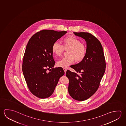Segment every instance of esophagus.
Masks as SVG:
<instances>
[{
    "label": "esophagus",
    "mask_w": 126,
    "mask_h": 126,
    "mask_svg": "<svg viewBox=\"0 0 126 126\" xmlns=\"http://www.w3.org/2000/svg\"><path fill=\"white\" fill-rule=\"evenodd\" d=\"M63 69H64V73H66V71H67V68H63Z\"/></svg>",
    "instance_id": "esophagus-1"
}]
</instances>
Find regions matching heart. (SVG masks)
<instances>
[{"mask_svg":"<svg viewBox=\"0 0 126 126\" xmlns=\"http://www.w3.org/2000/svg\"><path fill=\"white\" fill-rule=\"evenodd\" d=\"M63 45L56 41L53 42L52 50L56 56L62 55L64 48H68L67 56L62 58L57 62V65L62 68H66L71 64L76 62H79L84 59L86 54L85 46L80 42L79 38L74 35L67 36L63 39Z\"/></svg>","mask_w":126,"mask_h":126,"instance_id":"obj_1","label":"heart"}]
</instances>
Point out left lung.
<instances>
[{
    "label": "left lung",
    "mask_w": 126,
    "mask_h": 126,
    "mask_svg": "<svg viewBox=\"0 0 126 126\" xmlns=\"http://www.w3.org/2000/svg\"><path fill=\"white\" fill-rule=\"evenodd\" d=\"M87 42L86 54L81 62L71 66L80 75L67 70L68 91L73 99L84 101L92 96L99 87L106 68L104 50L99 40L92 33L74 32Z\"/></svg>",
    "instance_id": "1"
}]
</instances>
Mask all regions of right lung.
<instances>
[{"instance_id": "right-lung-1", "label": "right lung", "mask_w": 126, "mask_h": 126, "mask_svg": "<svg viewBox=\"0 0 126 126\" xmlns=\"http://www.w3.org/2000/svg\"><path fill=\"white\" fill-rule=\"evenodd\" d=\"M67 32L41 30L33 34L27 44L22 72L29 90L36 97L45 99L51 96L64 74L62 67L54 68L55 62L52 47Z\"/></svg>"}]
</instances>
